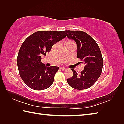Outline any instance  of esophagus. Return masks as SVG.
<instances>
[{
	"mask_svg": "<svg viewBox=\"0 0 124 124\" xmlns=\"http://www.w3.org/2000/svg\"><path fill=\"white\" fill-rule=\"evenodd\" d=\"M60 69L62 70V71H65V70H67L66 68H64V67H60Z\"/></svg>",
	"mask_w": 124,
	"mask_h": 124,
	"instance_id": "esophagus-1",
	"label": "esophagus"
}]
</instances>
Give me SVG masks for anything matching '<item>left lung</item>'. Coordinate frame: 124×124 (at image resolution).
<instances>
[{"instance_id": "obj_1", "label": "left lung", "mask_w": 124, "mask_h": 124, "mask_svg": "<svg viewBox=\"0 0 124 124\" xmlns=\"http://www.w3.org/2000/svg\"><path fill=\"white\" fill-rule=\"evenodd\" d=\"M63 32L76 41L77 57L81 60L80 63L85 64L80 74L72 69L73 76L67 79V82L71 87L79 90L91 87L101 76L103 68V58L98 45L84 31L65 30Z\"/></svg>"}]
</instances>
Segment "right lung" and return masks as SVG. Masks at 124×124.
Masks as SVG:
<instances>
[{"instance_id": "add662e5", "label": "right lung", "mask_w": 124, "mask_h": 124, "mask_svg": "<svg viewBox=\"0 0 124 124\" xmlns=\"http://www.w3.org/2000/svg\"><path fill=\"white\" fill-rule=\"evenodd\" d=\"M65 37L62 31H39L23 42L18 52L17 64L20 77L28 87L41 91L52 85L59 68L46 67L41 62V55H46L55 43Z\"/></svg>"}]
</instances>
